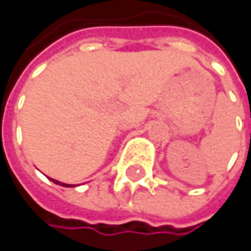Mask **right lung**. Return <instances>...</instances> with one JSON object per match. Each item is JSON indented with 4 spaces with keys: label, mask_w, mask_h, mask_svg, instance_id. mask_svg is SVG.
Wrapping results in <instances>:
<instances>
[{
    "label": "right lung",
    "mask_w": 251,
    "mask_h": 251,
    "mask_svg": "<svg viewBox=\"0 0 251 251\" xmlns=\"http://www.w3.org/2000/svg\"><path fill=\"white\" fill-rule=\"evenodd\" d=\"M52 181H54L55 184H61V186H64V187H71L70 184H64V183H60V181H57V180H52Z\"/></svg>",
    "instance_id": "right-lung-1"
}]
</instances>
